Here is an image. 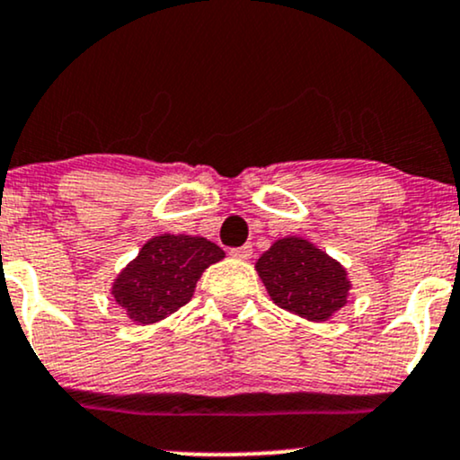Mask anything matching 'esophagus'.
<instances>
[{
	"instance_id": "34e87169",
	"label": "esophagus",
	"mask_w": 460,
	"mask_h": 460,
	"mask_svg": "<svg viewBox=\"0 0 460 460\" xmlns=\"http://www.w3.org/2000/svg\"><path fill=\"white\" fill-rule=\"evenodd\" d=\"M229 252L234 257H237V260H251V257H252V246L251 244L237 246V248H231Z\"/></svg>"
}]
</instances>
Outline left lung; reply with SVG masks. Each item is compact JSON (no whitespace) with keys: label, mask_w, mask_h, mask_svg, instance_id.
I'll use <instances>...</instances> for the list:
<instances>
[{"label":"left lung","mask_w":460,"mask_h":460,"mask_svg":"<svg viewBox=\"0 0 460 460\" xmlns=\"http://www.w3.org/2000/svg\"><path fill=\"white\" fill-rule=\"evenodd\" d=\"M257 272L279 307L309 320H326L344 307L350 289L344 268L300 237L274 242Z\"/></svg>","instance_id":"1"}]
</instances>
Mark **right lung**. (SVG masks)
Wrapping results in <instances>:
<instances>
[{
    "label": "right lung",
    "instance_id": "add662e5",
    "mask_svg": "<svg viewBox=\"0 0 460 460\" xmlns=\"http://www.w3.org/2000/svg\"><path fill=\"white\" fill-rule=\"evenodd\" d=\"M225 251L205 237L157 235L116 279L112 294L134 322L151 324L192 298L197 281Z\"/></svg>",
    "mask_w": 460,
    "mask_h": 460
}]
</instances>
